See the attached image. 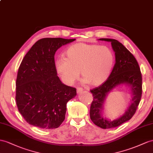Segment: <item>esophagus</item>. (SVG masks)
Masks as SVG:
<instances>
[{
  "label": "esophagus",
  "instance_id": "1",
  "mask_svg": "<svg viewBox=\"0 0 153 153\" xmlns=\"http://www.w3.org/2000/svg\"><path fill=\"white\" fill-rule=\"evenodd\" d=\"M83 89L82 88H80V87L77 88V94H79V93H81V92H83Z\"/></svg>",
  "mask_w": 153,
  "mask_h": 153
}]
</instances>
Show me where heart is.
Here are the masks:
<instances>
[{
  "mask_svg": "<svg viewBox=\"0 0 153 153\" xmlns=\"http://www.w3.org/2000/svg\"><path fill=\"white\" fill-rule=\"evenodd\" d=\"M64 56L56 60V68L67 85L74 83L80 70L85 83L92 86L103 84L110 76L115 61L114 54L108 47L83 42L69 46Z\"/></svg>",
  "mask_w": 153,
  "mask_h": 153,
  "instance_id": "b5f03b06",
  "label": "heart"
}]
</instances>
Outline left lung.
<instances>
[{
    "instance_id": "8db88e82",
    "label": "left lung",
    "mask_w": 153,
    "mask_h": 153,
    "mask_svg": "<svg viewBox=\"0 0 153 153\" xmlns=\"http://www.w3.org/2000/svg\"><path fill=\"white\" fill-rule=\"evenodd\" d=\"M100 41L111 42L115 52L116 62L107 81L91 90L93 101L90 110L92 122L102 128L118 127L132 118L136 111L142 94V77L138 62L134 56L116 39L102 38ZM121 84L129 87L132 94L131 103L124 114L115 120H111L102 116L105 99L112 90Z\"/></svg>"
}]
</instances>
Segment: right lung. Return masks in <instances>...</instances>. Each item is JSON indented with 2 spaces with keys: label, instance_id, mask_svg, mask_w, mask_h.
<instances>
[{
  "label": "right lung",
  "instance_id": "right-lung-1",
  "mask_svg": "<svg viewBox=\"0 0 153 153\" xmlns=\"http://www.w3.org/2000/svg\"><path fill=\"white\" fill-rule=\"evenodd\" d=\"M75 40L41 39L23 58L17 73L15 100L19 112L33 126L56 128L65 120L66 103L76 96V89L61 81L54 56L62 46Z\"/></svg>",
  "mask_w": 153,
  "mask_h": 153
}]
</instances>
